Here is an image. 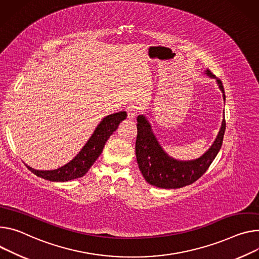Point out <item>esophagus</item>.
<instances>
[{"mask_svg": "<svg viewBox=\"0 0 259 259\" xmlns=\"http://www.w3.org/2000/svg\"><path fill=\"white\" fill-rule=\"evenodd\" d=\"M127 116H128V120L132 121L135 119V116L137 115V109L134 105H130L129 107H127Z\"/></svg>", "mask_w": 259, "mask_h": 259, "instance_id": "obj_1", "label": "esophagus"}]
</instances>
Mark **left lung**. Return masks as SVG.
Returning a JSON list of instances; mask_svg holds the SVG:
<instances>
[{"instance_id": "left-lung-1", "label": "left lung", "mask_w": 259, "mask_h": 259, "mask_svg": "<svg viewBox=\"0 0 259 259\" xmlns=\"http://www.w3.org/2000/svg\"><path fill=\"white\" fill-rule=\"evenodd\" d=\"M205 74L216 79L225 101L224 88L221 80L211 74L209 70H205ZM136 126L135 154L139 170L149 184L163 189H177L197 181L207 170L219 153L226 127L225 119H223L220 131L209 149L197 159L183 161L170 157L163 150L145 114L137 116Z\"/></svg>"}]
</instances>
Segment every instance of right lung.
<instances>
[{
    "label": "right lung",
    "mask_w": 259,
    "mask_h": 259,
    "mask_svg": "<svg viewBox=\"0 0 259 259\" xmlns=\"http://www.w3.org/2000/svg\"><path fill=\"white\" fill-rule=\"evenodd\" d=\"M127 117L125 111L112 113L103 117L93 132L80 152L65 165L53 170H38L27 165L34 175L51 182H68L83 177L94 162L101 155L109 136L117 129L122 121Z\"/></svg>",
    "instance_id": "obj_1"
}]
</instances>
